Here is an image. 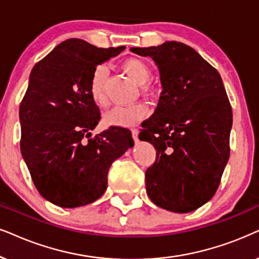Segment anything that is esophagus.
<instances>
[{
	"instance_id": "esophagus-1",
	"label": "esophagus",
	"mask_w": 259,
	"mask_h": 259,
	"mask_svg": "<svg viewBox=\"0 0 259 259\" xmlns=\"http://www.w3.org/2000/svg\"><path fill=\"white\" fill-rule=\"evenodd\" d=\"M138 134H139V131H138L137 128H133L132 130V138H133V140H134V142H138V140H139V139H138Z\"/></svg>"
}]
</instances>
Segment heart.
Returning a JSON list of instances; mask_svg holds the SVG:
<instances>
[{"label": "heart", "instance_id": "heart-1", "mask_svg": "<svg viewBox=\"0 0 259 259\" xmlns=\"http://www.w3.org/2000/svg\"><path fill=\"white\" fill-rule=\"evenodd\" d=\"M121 68L134 82L143 85L146 90V84L151 79V69L142 59L128 58L122 63ZM108 70L105 65H99L94 69L89 82L90 96L97 106L107 105L106 80ZM147 114V107L144 103H134L131 106H116L103 114L102 122L106 127H133L139 123Z\"/></svg>", "mask_w": 259, "mask_h": 259}]
</instances>
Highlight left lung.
Instances as JSON below:
<instances>
[{
    "instance_id": "8db88e82",
    "label": "left lung",
    "mask_w": 259,
    "mask_h": 259,
    "mask_svg": "<svg viewBox=\"0 0 259 259\" xmlns=\"http://www.w3.org/2000/svg\"><path fill=\"white\" fill-rule=\"evenodd\" d=\"M131 51L152 58L163 88L139 133L157 151L145 174L147 195L164 209L189 213L213 197L230 158L232 108L223 79L186 44Z\"/></svg>"
}]
</instances>
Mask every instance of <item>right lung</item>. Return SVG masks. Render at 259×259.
<instances>
[{
  "instance_id": "obj_1",
  "label": "right lung",
  "mask_w": 259,
  "mask_h": 259,
  "mask_svg": "<svg viewBox=\"0 0 259 259\" xmlns=\"http://www.w3.org/2000/svg\"><path fill=\"white\" fill-rule=\"evenodd\" d=\"M125 49L72 38L32 69L19 110L20 149L40 195L56 206H85L102 196L112 163L134 145L121 127L92 137L100 109L90 96V77Z\"/></svg>"
}]
</instances>
